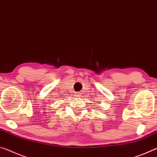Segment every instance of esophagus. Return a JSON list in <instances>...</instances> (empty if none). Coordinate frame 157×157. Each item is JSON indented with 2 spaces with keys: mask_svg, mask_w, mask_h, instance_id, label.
Instances as JSON below:
<instances>
[{
  "mask_svg": "<svg viewBox=\"0 0 157 157\" xmlns=\"http://www.w3.org/2000/svg\"><path fill=\"white\" fill-rule=\"evenodd\" d=\"M79 94H80V93H79V92H75V94H74V96L79 97Z\"/></svg>",
  "mask_w": 157,
  "mask_h": 157,
  "instance_id": "1",
  "label": "esophagus"
}]
</instances>
